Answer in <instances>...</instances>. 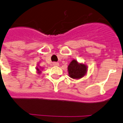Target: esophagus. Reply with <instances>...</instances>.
I'll return each instance as SVG.
<instances>
[{"instance_id": "34e87169", "label": "esophagus", "mask_w": 123, "mask_h": 123, "mask_svg": "<svg viewBox=\"0 0 123 123\" xmlns=\"http://www.w3.org/2000/svg\"><path fill=\"white\" fill-rule=\"evenodd\" d=\"M59 63L58 62H52V66H59Z\"/></svg>"}]
</instances>
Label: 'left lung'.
<instances>
[{"label": "left lung", "mask_w": 123, "mask_h": 123, "mask_svg": "<svg viewBox=\"0 0 123 123\" xmlns=\"http://www.w3.org/2000/svg\"><path fill=\"white\" fill-rule=\"evenodd\" d=\"M68 71L69 77L74 80H78L86 74L88 66L85 63L78 62L76 59H73L68 65Z\"/></svg>", "instance_id": "left-lung-1"}]
</instances>
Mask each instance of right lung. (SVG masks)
Returning a JSON list of instances; mask_svg holds the SVG:
<instances>
[{
	"label": "right lung",
	"mask_w": 123,
	"mask_h": 123,
	"mask_svg": "<svg viewBox=\"0 0 123 123\" xmlns=\"http://www.w3.org/2000/svg\"><path fill=\"white\" fill-rule=\"evenodd\" d=\"M43 69V68H42V67H40V66H38L36 67V71H37V74H40L42 73V70Z\"/></svg>",
	"instance_id": "right-lung-1"
}]
</instances>
